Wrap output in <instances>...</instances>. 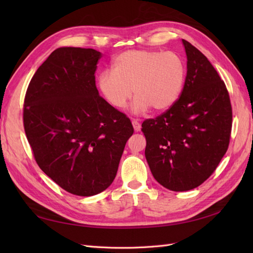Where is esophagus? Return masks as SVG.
<instances>
[{"instance_id":"esophagus-1","label":"esophagus","mask_w":253,"mask_h":253,"mask_svg":"<svg viewBox=\"0 0 253 253\" xmlns=\"http://www.w3.org/2000/svg\"><path fill=\"white\" fill-rule=\"evenodd\" d=\"M132 125H133V127H134V131H135V132H139V131H140L141 126H140L138 120L133 119V120H132Z\"/></svg>"}]
</instances>
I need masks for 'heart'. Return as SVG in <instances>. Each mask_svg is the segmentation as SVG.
<instances>
[{
    "label": "heart",
    "instance_id": "1",
    "mask_svg": "<svg viewBox=\"0 0 253 253\" xmlns=\"http://www.w3.org/2000/svg\"><path fill=\"white\" fill-rule=\"evenodd\" d=\"M187 68L174 51L133 49L114 59L112 71L98 76L100 93L113 108L125 109L135 96L132 111L141 114L152 108L164 112L178 100L186 82Z\"/></svg>",
    "mask_w": 253,
    "mask_h": 253
}]
</instances>
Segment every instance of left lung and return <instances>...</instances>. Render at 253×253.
I'll list each match as a JSON object with an SVG mask.
<instances>
[{"mask_svg":"<svg viewBox=\"0 0 253 253\" xmlns=\"http://www.w3.org/2000/svg\"><path fill=\"white\" fill-rule=\"evenodd\" d=\"M187 76L176 103L141 125L145 158L154 178L182 192L198 187L215 171L228 150L232 108L224 81L209 60L182 40Z\"/></svg>","mask_w":253,"mask_h":253,"instance_id":"8db88e82","label":"left lung"}]
</instances>
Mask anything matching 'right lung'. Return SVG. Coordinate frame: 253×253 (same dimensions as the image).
<instances>
[{
    "mask_svg": "<svg viewBox=\"0 0 253 253\" xmlns=\"http://www.w3.org/2000/svg\"><path fill=\"white\" fill-rule=\"evenodd\" d=\"M100 51L60 47L26 90L23 122L40 169L67 192L93 196L111 186L132 122L99 96Z\"/></svg>",
    "mask_w": 253,
    "mask_h": 253,
    "instance_id": "add662e5",
    "label": "right lung"
}]
</instances>
